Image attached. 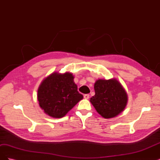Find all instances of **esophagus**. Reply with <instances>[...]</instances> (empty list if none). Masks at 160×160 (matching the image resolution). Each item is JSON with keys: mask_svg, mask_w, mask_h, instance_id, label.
<instances>
[{"mask_svg": "<svg viewBox=\"0 0 160 160\" xmlns=\"http://www.w3.org/2000/svg\"><path fill=\"white\" fill-rule=\"evenodd\" d=\"M83 97H84L85 99H89V94H85V95H83Z\"/></svg>", "mask_w": 160, "mask_h": 160, "instance_id": "34e87169", "label": "esophagus"}]
</instances>
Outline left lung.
<instances>
[{"mask_svg": "<svg viewBox=\"0 0 160 160\" xmlns=\"http://www.w3.org/2000/svg\"><path fill=\"white\" fill-rule=\"evenodd\" d=\"M95 95L91 103L104 118H112L124 110L128 95L119 82L113 79H98L94 85Z\"/></svg>", "mask_w": 160, "mask_h": 160, "instance_id": "obj_1", "label": "left lung"}]
</instances>
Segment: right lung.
Here are the masks:
<instances>
[{
	"label": "right lung",
	"instance_id": "add662e5",
	"mask_svg": "<svg viewBox=\"0 0 160 160\" xmlns=\"http://www.w3.org/2000/svg\"><path fill=\"white\" fill-rule=\"evenodd\" d=\"M73 79L70 72H55L42 81L38 89L37 98L45 113L54 118H62L83 99Z\"/></svg>",
	"mask_w": 160,
	"mask_h": 160
}]
</instances>
